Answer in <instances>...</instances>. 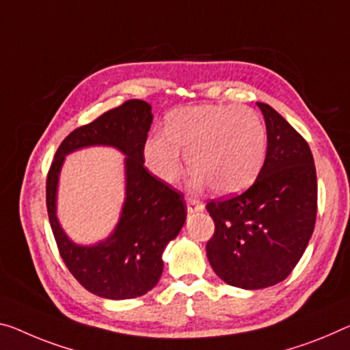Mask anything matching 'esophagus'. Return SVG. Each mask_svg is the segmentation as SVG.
<instances>
[{
  "label": "esophagus",
  "instance_id": "obj_1",
  "mask_svg": "<svg viewBox=\"0 0 350 350\" xmlns=\"http://www.w3.org/2000/svg\"><path fill=\"white\" fill-rule=\"evenodd\" d=\"M186 205H187V211H189V213L203 211V208H205V205H203V202L197 200V198H193V197H187L186 198Z\"/></svg>",
  "mask_w": 350,
  "mask_h": 350
}]
</instances>
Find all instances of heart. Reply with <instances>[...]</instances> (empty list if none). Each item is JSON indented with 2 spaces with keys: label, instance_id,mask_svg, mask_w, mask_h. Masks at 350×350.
<instances>
[{
  "label": "heart",
  "instance_id": "heart-1",
  "mask_svg": "<svg viewBox=\"0 0 350 350\" xmlns=\"http://www.w3.org/2000/svg\"><path fill=\"white\" fill-rule=\"evenodd\" d=\"M266 126L255 111L233 105H198L172 111L165 133L147 139L144 158L159 180L172 183L183 169V152L192 185L219 193L249 187L266 158Z\"/></svg>",
  "mask_w": 350,
  "mask_h": 350
}]
</instances>
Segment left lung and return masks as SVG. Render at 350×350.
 Here are the masks:
<instances>
[{
  "label": "left lung",
  "mask_w": 350,
  "mask_h": 350,
  "mask_svg": "<svg viewBox=\"0 0 350 350\" xmlns=\"http://www.w3.org/2000/svg\"><path fill=\"white\" fill-rule=\"evenodd\" d=\"M267 152L245 192L206 203L216 230L206 244L213 271L231 286L261 289L283 282L313 234L318 211L314 159L305 139L266 103Z\"/></svg>",
  "instance_id": "8db88e82"
}]
</instances>
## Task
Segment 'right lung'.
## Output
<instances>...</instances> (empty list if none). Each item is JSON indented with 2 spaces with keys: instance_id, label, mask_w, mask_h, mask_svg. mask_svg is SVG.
<instances>
[{
  "instance_id": "add662e5",
  "label": "right lung",
  "mask_w": 350,
  "mask_h": 350,
  "mask_svg": "<svg viewBox=\"0 0 350 350\" xmlns=\"http://www.w3.org/2000/svg\"><path fill=\"white\" fill-rule=\"evenodd\" d=\"M152 122V106L147 101H125L70 133L59 145L46 176V209L59 254L88 291L105 299L139 297L157 286L164 267L163 252L186 220L183 193L144 165V147ZM92 144L116 146L127 157L126 202L111 237L95 246H78L58 225L57 181L65 154Z\"/></svg>"
}]
</instances>
